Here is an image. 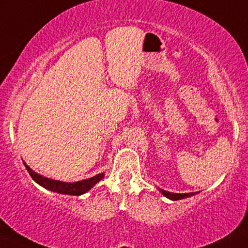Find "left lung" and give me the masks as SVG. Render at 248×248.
<instances>
[{"label":"left lung","mask_w":248,"mask_h":248,"mask_svg":"<svg viewBox=\"0 0 248 248\" xmlns=\"http://www.w3.org/2000/svg\"><path fill=\"white\" fill-rule=\"evenodd\" d=\"M158 190L164 194L166 198L170 199V200H180V199H184V198H189V197H192L194 194H197L198 192H190V193H174V192H169V191H166L164 189H160L158 187Z\"/></svg>","instance_id":"obj_1"}]
</instances>
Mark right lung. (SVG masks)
I'll use <instances>...</instances> for the list:
<instances>
[{"instance_id": "obj_1", "label": "right lung", "mask_w": 248, "mask_h": 248, "mask_svg": "<svg viewBox=\"0 0 248 248\" xmlns=\"http://www.w3.org/2000/svg\"><path fill=\"white\" fill-rule=\"evenodd\" d=\"M24 165L33 180L35 181L39 186L45 187V189L49 191H52V192L68 194V196H81V194L86 193L87 191H89L93 186H96L99 181L103 180L105 175L104 173H101L90 178H87V180L72 182L71 183V182H62L58 180H52V178H48L43 176V175L35 173L30 166L26 165L25 161Z\"/></svg>"}]
</instances>
